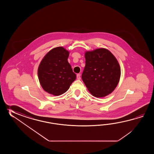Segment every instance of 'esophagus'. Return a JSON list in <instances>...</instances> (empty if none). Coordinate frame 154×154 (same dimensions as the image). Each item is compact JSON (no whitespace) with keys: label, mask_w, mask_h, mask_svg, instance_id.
<instances>
[{"label":"esophagus","mask_w":154,"mask_h":154,"mask_svg":"<svg viewBox=\"0 0 154 154\" xmlns=\"http://www.w3.org/2000/svg\"><path fill=\"white\" fill-rule=\"evenodd\" d=\"M76 78L78 80H80L81 79V77H80V75L79 74H78L76 75Z\"/></svg>","instance_id":"esophagus-1"}]
</instances>
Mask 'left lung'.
I'll return each mask as SVG.
<instances>
[{"label":"left lung","instance_id":"8db88e82","mask_svg":"<svg viewBox=\"0 0 154 154\" xmlns=\"http://www.w3.org/2000/svg\"><path fill=\"white\" fill-rule=\"evenodd\" d=\"M82 79L89 92L97 98L111 94L118 85L121 74L117 59L104 48L86 51Z\"/></svg>","mask_w":154,"mask_h":154}]
</instances>
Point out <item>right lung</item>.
I'll return each instance as SVG.
<instances>
[{"label": "right lung", "mask_w": 154, "mask_h": 154, "mask_svg": "<svg viewBox=\"0 0 154 154\" xmlns=\"http://www.w3.org/2000/svg\"><path fill=\"white\" fill-rule=\"evenodd\" d=\"M69 53L61 46L54 48L39 64L37 70L39 83L49 94L62 95L76 79V75L68 61Z\"/></svg>", "instance_id": "1"}]
</instances>
